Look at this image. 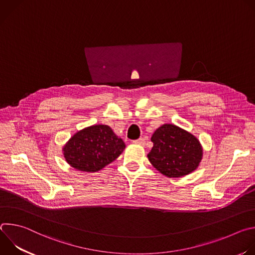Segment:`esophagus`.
<instances>
[{
    "mask_svg": "<svg viewBox=\"0 0 255 255\" xmlns=\"http://www.w3.org/2000/svg\"><path fill=\"white\" fill-rule=\"evenodd\" d=\"M133 143H134V144L141 145V146H144L145 143H146V141H145V139H144V138H139V139H137V140L133 141Z\"/></svg>",
    "mask_w": 255,
    "mask_h": 255,
    "instance_id": "34e87169",
    "label": "esophagus"
}]
</instances>
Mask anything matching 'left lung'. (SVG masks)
Returning <instances> with one entry per match:
<instances>
[{
    "label": "left lung",
    "mask_w": 255,
    "mask_h": 255,
    "mask_svg": "<svg viewBox=\"0 0 255 255\" xmlns=\"http://www.w3.org/2000/svg\"><path fill=\"white\" fill-rule=\"evenodd\" d=\"M150 163L167 177H180L198 168L203 147L196 136L173 124H163L151 137Z\"/></svg>",
    "instance_id": "1"
}]
</instances>
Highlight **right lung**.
Segmentation results:
<instances>
[{"label": "right lung", "instance_id": "add662e5", "mask_svg": "<svg viewBox=\"0 0 255 255\" xmlns=\"http://www.w3.org/2000/svg\"><path fill=\"white\" fill-rule=\"evenodd\" d=\"M124 141L108 125H93L77 132L62 147L65 161L78 170L96 172L125 149Z\"/></svg>", "mask_w": 255, "mask_h": 255}]
</instances>
